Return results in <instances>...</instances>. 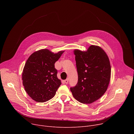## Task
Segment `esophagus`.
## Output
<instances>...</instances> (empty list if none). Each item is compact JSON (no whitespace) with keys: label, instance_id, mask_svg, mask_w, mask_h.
Segmentation results:
<instances>
[{"label":"esophagus","instance_id":"1","mask_svg":"<svg viewBox=\"0 0 134 134\" xmlns=\"http://www.w3.org/2000/svg\"><path fill=\"white\" fill-rule=\"evenodd\" d=\"M68 81H69V79L68 78V79H67L66 80H65L64 81V82H65L66 84H67V83H68Z\"/></svg>","mask_w":134,"mask_h":134}]
</instances>
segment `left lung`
Instances as JSON below:
<instances>
[{
    "mask_svg": "<svg viewBox=\"0 0 134 134\" xmlns=\"http://www.w3.org/2000/svg\"><path fill=\"white\" fill-rule=\"evenodd\" d=\"M76 65L78 82L70 87L74 98L81 103L90 104L100 99L106 92L111 77V66L105 51L92 45L86 51L76 49Z\"/></svg>",
    "mask_w": 134,
    "mask_h": 134,
    "instance_id": "left-lung-1",
    "label": "left lung"
}]
</instances>
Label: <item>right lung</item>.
I'll use <instances>...</instances> for the list:
<instances>
[{"mask_svg": "<svg viewBox=\"0 0 134 134\" xmlns=\"http://www.w3.org/2000/svg\"><path fill=\"white\" fill-rule=\"evenodd\" d=\"M64 52L54 53L48 49H41L29 57L23 70V85L27 94L36 102L51 99L61 85L54 64Z\"/></svg>", "mask_w": 134, "mask_h": 134, "instance_id": "add662e5", "label": "right lung"}]
</instances>
